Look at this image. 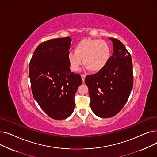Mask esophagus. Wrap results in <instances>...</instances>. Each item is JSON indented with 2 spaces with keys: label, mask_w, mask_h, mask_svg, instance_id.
<instances>
[{
  "label": "esophagus",
  "mask_w": 157,
  "mask_h": 157,
  "mask_svg": "<svg viewBox=\"0 0 157 157\" xmlns=\"http://www.w3.org/2000/svg\"><path fill=\"white\" fill-rule=\"evenodd\" d=\"M81 78H82V80H83V82L85 81V77H86V75L85 74H81Z\"/></svg>",
  "instance_id": "34e87169"
}]
</instances>
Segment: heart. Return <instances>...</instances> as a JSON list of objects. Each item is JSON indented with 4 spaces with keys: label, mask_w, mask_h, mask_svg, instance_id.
<instances>
[{
    "label": "heart",
    "mask_w": 157,
    "mask_h": 157,
    "mask_svg": "<svg viewBox=\"0 0 157 157\" xmlns=\"http://www.w3.org/2000/svg\"><path fill=\"white\" fill-rule=\"evenodd\" d=\"M111 57V49L105 40L84 39L76 45L74 52L68 54V61L71 69L78 71L83 63L93 72L102 71L108 65Z\"/></svg>",
    "instance_id": "obj_1"
}]
</instances>
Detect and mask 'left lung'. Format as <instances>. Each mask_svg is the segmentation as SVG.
Masks as SVG:
<instances>
[{"mask_svg":"<svg viewBox=\"0 0 157 157\" xmlns=\"http://www.w3.org/2000/svg\"><path fill=\"white\" fill-rule=\"evenodd\" d=\"M113 53L106 67L85 78L89 90L90 107L97 117L111 118L123 108L133 87L131 55L120 41L109 38Z\"/></svg>","mask_w":157,"mask_h":157,"instance_id":"left-lung-1","label":"left lung"}]
</instances>
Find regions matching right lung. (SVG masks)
I'll list each match as a JSON object with an SVG mask.
<instances>
[{"instance_id":"add662e5","label":"right lung","mask_w":157,"mask_h":157,"mask_svg":"<svg viewBox=\"0 0 157 157\" xmlns=\"http://www.w3.org/2000/svg\"><path fill=\"white\" fill-rule=\"evenodd\" d=\"M71 40L67 37L40 43L29 64L33 96L45 113L56 120L73 113L74 95L82 83L80 74L71 72L67 56Z\"/></svg>"}]
</instances>
